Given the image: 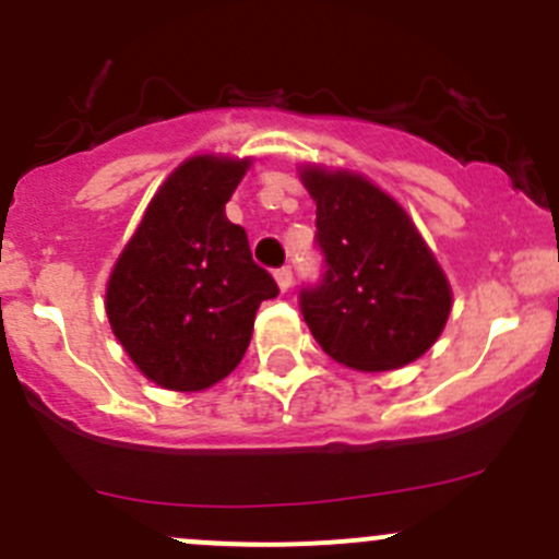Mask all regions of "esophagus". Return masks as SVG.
Returning a JSON list of instances; mask_svg holds the SVG:
<instances>
[{"instance_id":"34e87169","label":"esophagus","mask_w":559,"mask_h":559,"mask_svg":"<svg viewBox=\"0 0 559 559\" xmlns=\"http://www.w3.org/2000/svg\"><path fill=\"white\" fill-rule=\"evenodd\" d=\"M275 281H278L281 292H289V286H292V267H289V264H284V267L275 270Z\"/></svg>"}]
</instances>
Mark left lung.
<instances>
[{"mask_svg": "<svg viewBox=\"0 0 559 559\" xmlns=\"http://www.w3.org/2000/svg\"><path fill=\"white\" fill-rule=\"evenodd\" d=\"M302 183L316 200L324 273L300 289V311L319 346L368 373L419 359L452 311L430 248L403 207L362 175L311 167Z\"/></svg>", "mask_w": 559, "mask_h": 559, "instance_id": "8db88e82", "label": "left lung"}]
</instances>
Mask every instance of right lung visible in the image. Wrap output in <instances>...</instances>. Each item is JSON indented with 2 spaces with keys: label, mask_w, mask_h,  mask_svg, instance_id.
<instances>
[{
  "label": "right lung",
  "mask_w": 559,
  "mask_h": 559,
  "mask_svg": "<svg viewBox=\"0 0 559 559\" xmlns=\"http://www.w3.org/2000/svg\"><path fill=\"white\" fill-rule=\"evenodd\" d=\"M248 162L194 156L162 183L112 267L107 319L154 384L200 392L227 379L278 284L224 205Z\"/></svg>",
  "instance_id": "1"
}]
</instances>
